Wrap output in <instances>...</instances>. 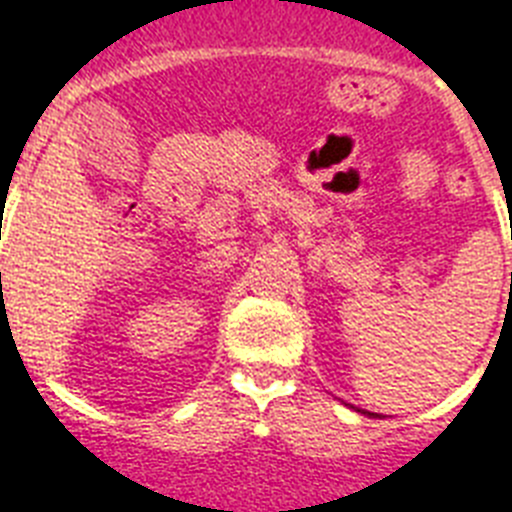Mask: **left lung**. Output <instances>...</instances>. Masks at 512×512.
<instances>
[{
	"mask_svg": "<svg viewBox=\"0 0 512 512\" xmlns=\"http://www.w3.org/2000/svg\"><path fill=\"white\" fill-rule=\"evenodd\" d=\"M357 413H365V415H373V418H376L378 413H371V410H357Z\"/></svg>",
	"mask_w": 512,
	"mask_h": 512,
	"instance_id": "left-lung-1",
	"label": "left lung"
}]
</instances>
